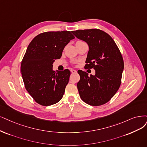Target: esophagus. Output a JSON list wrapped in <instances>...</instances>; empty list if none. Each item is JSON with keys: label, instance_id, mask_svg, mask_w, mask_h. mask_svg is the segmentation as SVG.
Returning <instances> with one entry per match:
<instances>
[{"label": "esophagus", "instance_id": "1", "mask_svg": "<svg viewBox=\"0 0 147 147\" xmlns=\"http://www.w3.org/2000/svg\"><path fill=\"white\" fill-rule=\"evenodd\" d=\"M70 71H71V72L73 73H75L77 72V71L76 69H71Z\"/></svg>", "mask_w": 147, "mask_h": 147}]
</instances>
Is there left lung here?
<instances>
[{"mask_svg":"<svg viewBox=\"0 0 147 147\" xmlns=\"http://www.w3.org/2000/svg\"><path fill=\"white\" fill-rule=\"evenodd\" d=\"M78 39L88 43L89 51L85 68H94V76L78 70L77 86L80 98L92 106L106 104L115 96L121 84L123 60L115 42L99 29L73 31Z\"/></svg>","mask_w":147,"mask_h":147,"instance_id":"left-lung-1","label":"left lung"}]
</instances>
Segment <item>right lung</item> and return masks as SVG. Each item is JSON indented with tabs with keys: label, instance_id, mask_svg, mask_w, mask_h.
I'll return each instance as SVG.
<instances>
[{
	"label": "right lung",
	"instance_id": "right-lung-1",
	"mask_svg": "<svg viewBox=\"0 0 147 147\" xmlns=\"http://www.w3.org/2000/svg\"><path fill=\"white\" fill-rule=\"evenodd\" d=\"M74 38L68 31L45 32L36 36L27 48L20 72L26 90L37 104L49 106L62 98L71 73L68 69L53 71V64Z\"/></svg>",
	"mask_w": 147,
	"mask_h": 147
}]
</instances>
